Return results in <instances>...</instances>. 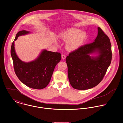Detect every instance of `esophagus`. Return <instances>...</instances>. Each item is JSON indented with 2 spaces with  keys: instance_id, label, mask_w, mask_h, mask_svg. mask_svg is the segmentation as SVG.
I'll use <instances>...</instances> for the list:
<instances>
[{
  "instance_id": "obj_1",
  "label": "esophagus",
  "mask_w": 123,
  "mask_h": 123,
  "mask_svg": "<svg viewBox=\"0 0 123 123\" xmlns=\"http://www.w3.org/2000/svg\"><path fill=\"white\" fill-rule=\"evenodd\" d=\"M62 58L63 59H65L66 58V56L65 55L63 54V55H62Z\"/></svg>"
}]
</instances>
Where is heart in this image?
Here are the masks:
<instances>
[{"label":"heart","instance_id":"1","mask_svg":"<svg viewBox=\"0 0 123 123\" xmlns=\"http://www.w3.org/2000/svg\"><path fill=\"white\" fill-rule=\"evenodd\" d=\"M80 29L73 28L64 32L60 36L61 40L68 42L66 44L67 49L70 51L78 49L86 40L87 35L84 32H81Z\"/></svg>","mask_w":123,"mask_h":123}]
</instances>
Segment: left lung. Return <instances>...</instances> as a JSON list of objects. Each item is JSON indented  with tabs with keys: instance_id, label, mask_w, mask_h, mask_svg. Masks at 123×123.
<instances>
[{
	"instance_id": "left-lung-1",
	"label": "left lung",
	"mask_w": 123,
	"mask_h": 123,
	"mask_svg": "<svg viewBox=\"0 0 123 123\" xmlns=\"http://www.w3.org/2000/svg\"><path fill=\"white\" fill-rule=\"evenodd\" d=\"M94 42L81 45L66 57L69 82L75 89L93 88L103 80L112 60L110 40L100 27ZM98 51L99 55L91 58L90 53Z\"/></svg>"
}]
</instances>
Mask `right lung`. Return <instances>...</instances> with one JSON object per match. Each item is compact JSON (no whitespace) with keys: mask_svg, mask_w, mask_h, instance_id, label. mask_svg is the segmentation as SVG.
<instances>
[{"mask_svg":"<svg viewBox=\"0 0 123 123\" xmlns=\"http://www.w3.org/2000/svg\"><path fill=\"white\" fill-rule=\"evenodd\" d=\"M29 33L25 30L18 31L14 41L19 36ZM15 73L17 77L29 88L41 90L49 84L56 64L61 59L60 53L47 51L45 50L35 61L25 63L17 56L14 49V42L12 43L10 50Z\"/></svg>","mask_w":123,"mask_h":123,"instance_id":"add662e5","label":"right lung"}]
</instances>
